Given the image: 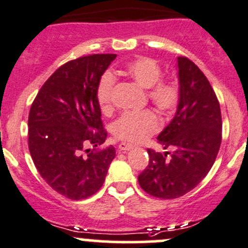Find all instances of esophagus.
<instances>
[{
	"instance_id": "1",
	"label": "esophagus",
	"mask_w": 248,
	"mask_h": 248,
	"mask_svg": "<svg viewBox=\"0 0 248 248\" xmlns=\"http://www.w3.org/2000/svg\"><path fill=\"white\" fill-rule=\"evenodd\" d=\"M133 149V145L128 144V142H121V144L119 145V150L122 152H126V151H129V150Z\"/></svg>"
}]
</instances>
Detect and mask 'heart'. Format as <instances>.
Segmentation results:
<instances>
[{
	"label": "heart",
	"instance_id": "1",
	"mask_svg": "<svg viewBox=\"0 0 248 248\" xmlns=\"http://www.w3.org/2000/svg\"><path fill=\"white\" fill-rule=\"evenodd\" d=\"M115 73L133 80L142 89H147V97L151 103L163 114H171L179 106L181 97L179 82L174 79H161L162 68L155 60L145 56L131 60ZM114 87V77L107 72L99 79L96 90L97 102L104 114L112 111L111 96ZM158 128L159 120L157 115L152 110L145 109L122 115L112 124V133L124 141L141 142L156 133Z\"/></svg>",
	"mask_w": 248,
	"mask_h": 248
}]
</instances>
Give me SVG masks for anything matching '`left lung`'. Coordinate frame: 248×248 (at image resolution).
Listing matches in <instances>:
<instances>
[{
    "label": "left lung",
    "instance_id": "1",
    "mask_svg": "<svg viewBox=\"0 0 248 248\" xmlns=\"http://www.w3.org/2000/svg\"><path fill=\"white\" fill-rule=\"evenodd\" d=\"M177 68L179 106L170 124L157 137L163 149L172 152L147 149L149 166L138 176L146 193L162 199L192 191L214 166L222 140L221 108L209 80L185 56L177 57Z\"/></svg>",
    "mask_w": 248,
    "mask_h": 248
}]
</instances>
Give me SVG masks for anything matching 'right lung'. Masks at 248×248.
<instances>
[{
	"instance_id": "add662e5",
	"label": "right lung",
	"mask_w": 248,
	"mask_h": 248,
	"mask_svg": "<svg viewBox=\"0 0 248 248\" xmlns=\"http://www.w3.org/2000/svg\"><path fill=\"white\" fill-rule=\"evenodd\" d=\"M115 57L94 54L62 64L44 82L30 109L29 149L34 166L52 189L73 201L89 198L101 188L115 158L112 146L96 149L108 134L97 85Z\"/></svg>"
}]
</instances>
